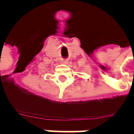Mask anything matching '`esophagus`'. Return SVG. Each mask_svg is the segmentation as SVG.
<instances>
[{"label":"esophagus","instance_id":"esophagus-1","mask_svg":"<svg viewBox=\"0 0 134 134\" xmlns=\"http://www.w3.org/2000/svg\"><path fill=\"white\" fill-rule=\"evenodd\" d=\"M62 62L63 64H69V61H68L67 59H65V60H63V61H62Z\"/></svg>","mask_w":134,"mask_h":134}]
</instances>
